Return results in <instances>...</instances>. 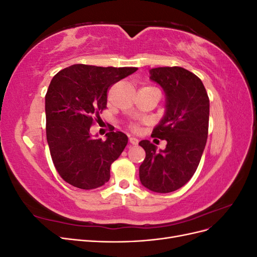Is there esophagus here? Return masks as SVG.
I'll list each match as a JSON object with an SVG mask.
<instances>
[{
    "label": "esophagus",
    "mask_w": 257,
    "mask_h": 257,
    "mask_svg": "<svg viewBox=\"0 0 257 257\" xmlns=\"http://www.w3.org/2000/svg\"><path fill=\"white\" fill-rule=\"evenodd\" d=\"M130 143L132 145H137L138 144V139L135 137H130Z\"/></svg>",
    "instance_id": "obj_1"
}]
</instances>
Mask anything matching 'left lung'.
Returning a JSON list of instances; mask_svg holds the SVG:
<instances>
[{
  "label": "left lung",
  "instance_id": "1",
  "mask_svg": "<svg viewBox=\"0 0 257 257\" xmlns=\"http://www.w3.org/2000/svg\"><path fill=\"white\" fill-rule=\"evenodd\" d=\"M150 80L165 93V112L152 135L164 139V150L142 141L146 159L139 167L142 184L152 192H174L195 174L205 150L209 97L196 75L179 66L150 69Z\"/></svg>",
  "mask_w": 257,
  "mask_h": 257
}]
</instances>
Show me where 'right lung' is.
Listing matches in <instances>:
<instances>
[{"label":"right lung","mask_w":257,"mask_h":257,"mask_svg":"<svg viewBox=\"0 0 257 257\" xmlns=\"http://www.w3.org/2000/svg\"><path fill=\"white\" fill-rule=\"evenodd\" d=\"M137 69L75 64L52 78L45 97L46 135L54 167L67 183L93 190L109 180L127 136L109 132L102 141L92 136L90 126L107 107L108 88Z\"/></svg>","instance_id":"obj_1"}]
</instances>
